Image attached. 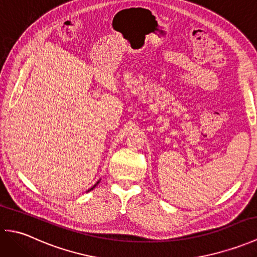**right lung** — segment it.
Segmentation results:
<instances>
[{"label": "right lung", "instance_id": "1", "mask_svg": "<svg viewBox=\"0 0 257 257\" xmlns=\"http://www.w3.org/2000/svg\"><path fill=\"white\" fill-rule=\"evenodd\" d=\"M98 183H99V181H98V182H97V183H96V184H95V185H94V187H92V188H90V189H89V190H88V191H87V192H89V191H91V190H92V189H94V188H95V187H96V185H97V184H98Z\"/></svg>", "mask_w": 257, "mask_h": 257}]
</instances>
